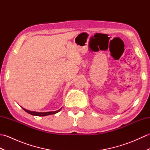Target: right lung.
<instances>
[{"instance_id":"right-lung-1","label":"right lung","mask_w":150,"mask_h":150,"mask_svg":"<svg viewBox=\"0 0 150 150\" xmlns=\"http://www.w3.org/2000/svg\"><path fill=\"white\" fill-rule=\"evenodd\" d=\"M25 111H26L27 113H30L32 115H35V116H46V115H53V114H55L57 113H58L59 111H60L61 110L62 108H60L59 110L55 111H49V112H36V111H29L28 110L24 109V108H22Z\"/></svg>"}]
</instances>
